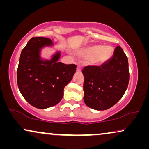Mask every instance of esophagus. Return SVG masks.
<instances>
[{
	"label": "esophagus",
	"mask_w": 149,
	"mask_h": 149,
	"mask_svg": "<svg viewBox=\"0 0 149 149\" xmlns=\"http://www.w3.org/2000/svg\"><path fill=\"white\" fill-rule=\"evenodd\" d=\"M77 72H81V66H80V65H78V66H77Z\"/></svg>",
	"instance_id": "34e87169"
}]
</instances>
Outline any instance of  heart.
I'll return each mask as SVG.
<instances>
[{"mask_svg": "<svg viewBox=\"0 0 149 149\" xmlns=\"http://www.w3.org/2000/svg\"><path fill=\"white\" fill-rule=\"evenodd\" d=\"M114 54L113 48L111 46L93 45L83 48L79 52L80 56L84 58L91 59V62L95 65L105 64L111 60Z\"/></svg>", "mask_w": 149, "mask_h": 149, "instance_id": "obj_1", "label": "heart"}]
</instances>
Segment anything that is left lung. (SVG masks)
<instances>
[{"instance_id": "left-lung-1", "label": "left lung", "mask_w": 149, "mask_h": 149, "mask_svg": "<svg viewBox=\"0 0 149 149\" xmlns=\"http://www.w3.org/2000/svg\"><path fill=\"white\" fill-rule=\"evenodd\" d=\"M84 102L97 111L109 109L123 97L130 79L128 60L117 46L111 60L101 66H88L83 69Z\"/></svg>"}]
</instances>
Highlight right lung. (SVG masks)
Returning a JSON list of instances; mask_svg holds the SVG:
<instances>
[{"label": "right lung", "instance_id": "add662e5", "mask_svg": "<svg viewBox=\"0 0 149 149\" xmlns=\"http://www.w3.org/2000/svg\"><path fill=\"white\" fill-rule=\"evenodd\" d=\"M52 45L50 38H30L22 51L17 68V85L22 96L30 104L40 109L60 102L65 86L76 72L75 64L58 62L60 52L53 55L51 60H42L40 51Z\"/></svg>", "mask_w": 149, "mask_h": 149}]
</instances>
